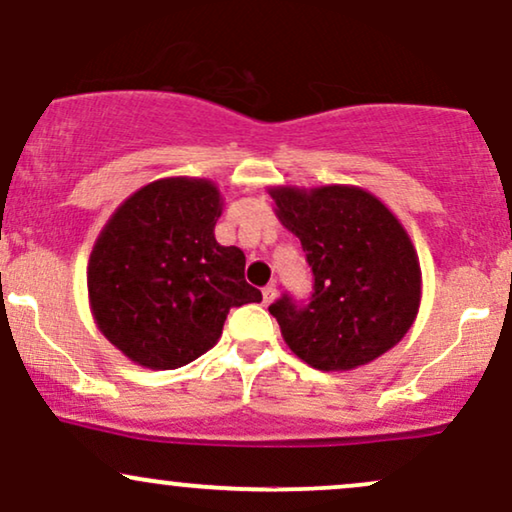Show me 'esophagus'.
<instances>
[{
  "instance_id": "34e87169",
  "label": "esophagus",
  "mask_w": 512,
  "mask_h": 512,
  "mask_svg": "<svg viewBox=\"0 0 512 512\" xmlns=\"http://www.w3.org/2000/svg\"><path fill=\"white\" fill-rule=\"evenodd\" d=\"M275 294H278V285H275V282H270V285L263 287V304L273 302Z\"/></svg>"
}]
</instances>
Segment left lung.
Returning a JSON list of instances; mask_svg holds the SVG:
<instances>
[{
  "mask_svg": "<svg viewBox=\"0 0 512 512\" xmlns=\"http://www.w3.org/2000/svg\"><path fill=\"white\" fill-rule=\"evenodd\" d=\"M268 194L314 273L309 304L285 294L268 306L287 347L318 371H352L398 345L419 314L422 268L393 210L352 184Z\"/></svg>",
  "mask_w": 512,
  "mask_h": 512,
  "instance_id": "1",
  "label": "left lung"
}]
</instances>
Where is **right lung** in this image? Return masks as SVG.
<instances>
[{
	"mask_svg": "<svg viewBox=\"0 0 512 512\" xmlns=\"http://www.w3.org/2000/svg\"><path fill=\"white\" fill-rule=\"evenodd\" d=\"M222 194L210 179L167 177L112 213L88 258L95 326L124 357L165 371L220 340L232 306L261 302L246 256L215 239Z\"/></svg>",
	"mask_w": 512,
	"mask_h": 512,
	"instance_id": "obj_1",
	"label": "right lung"
}]
</instances>
